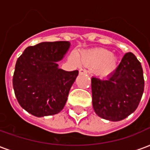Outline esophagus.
<instances>
[{
    "mask_svg": "<svg viewBox=\"0 0 150 150\" xmlns=\"http://www.w3.org/2000/svg\"><path fill=\"white\" fill-rule=\"evenodd\" d=\"M79 73L82 75V74H87L88 73V71L87 70H85V69H80L79 71Z\"/></svg>",
    "mask_w": 150,
    "mask_h": 150,
    "instance_id": "34e87169",
    "label": "esophagus"
}]
</instances>
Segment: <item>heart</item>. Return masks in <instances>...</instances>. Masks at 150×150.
Returning a JSON list of instances; mask_svg holds the SVG:
<instances>
[{
    "label": "heart",
    "instance_id": "b5f03b06",
    "mask_svg": "<svg viewBox=\"0 0 150 150\" xmlns=\"http://www.w3.org/2000/svg\"><path fill=\"white\" fill-rule=\"evenodd\" d=\"M79 61L83 65L95 67L96 74L100 77H107L112 74L118 66V57L105 49L86 50L79 54Z\"/></svg>",
    "mask_w": 150,
    "mask_h": 150
}]
</instances>
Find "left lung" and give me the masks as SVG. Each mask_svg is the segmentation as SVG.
I'll return each instance as SVG.
<instances>
[{"mask_svg":"<svg viewBox=\"0 0 150 150\" xmlns=\"http://www.w3.org/2000/svg\"><path fill=\"white\" fill-rule=\"evenodd\" d=\"M144 87L141 62L132 53H126L116 71L107 78H91L95 112L111 121L125 119L137 109Z\"/></svg>","mask_w":150,"mask_h":150,"instance_id":"8db88e82","label":"left lung"}]
</instances>
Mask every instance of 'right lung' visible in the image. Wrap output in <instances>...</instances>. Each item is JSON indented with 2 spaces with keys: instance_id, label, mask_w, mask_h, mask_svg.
<instances>
[{
  "instance_id": "obj_1",
  "label": "right lung",
  "mask_w": 150,
  "mask_h": 150,
  "mask_svg": "<svg viewBox=\"0 0 150 150\" xmlns=\"http://www.w3.org/2000/svg\"><path fill=\"white\" fill-rule=\"evenodd\" d=\"M66 41L44 42L25 50L16 62L13 78L21 107L37 117L55 115L65 106L78 71H66L57 63L68 51Z\"/></svg>"
}]
</instances>
